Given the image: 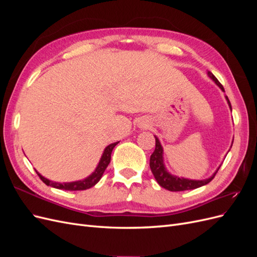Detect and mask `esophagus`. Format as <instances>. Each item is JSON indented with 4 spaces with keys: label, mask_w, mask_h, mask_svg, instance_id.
I'll return each instance as SVG.
<instances>
[{
    "label": "esophagus",
    "mask_w": 257,
    "mask_h": 257,
    "mask_svg": "<svg viewBox=\"0 0 257 257\" xmlns=\"http://www.w3.org/2000/svg\"><path fill=\"white\" fill-rule=\"evenodd\" d=\"M148 126V123H146V122H142L141 124H139V127H142V128H146Z\"/></svg>",
    "instance_id": "1"
}]
</instances>
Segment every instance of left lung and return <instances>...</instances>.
<instances>
[{"instance_id": "8db88e82", "label": "left lung", "mask_w": 257, "mask_h": 257, "mask_svg": "<svg viewBox=\"0 0 257 257\" xmlns=\"http://www.w3.org/2000/svg\"><path fill=\"white\" fill-rule=\"evenodd\" d=\"M208 76L217 85H219L220 89L224 92L223 85L219 82V80L215 78V76L211 72H208ZM225 97H226V100H227V103L229 105V108L231 109V105H230L228 97L227 96H225ZM154 138H155V150L150 157V168H151V172H152V174L155 178V180L158 181V183L162 186V188H164L168 191L179 192V191L194 190V189L200 188V186L206 185L210 181H211L212 179L214 178V176L216 175L217 170H219L220 167H221V166H219V168L216 169V172L211 177L208 178V179H204V180H191V179L180 178V177L174 176V175L169 174L167 172V169L164 165V160H163V147L161 146L159 138L157 136H154Z\"/></svg>"}]
</instances>
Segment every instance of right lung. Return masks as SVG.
Segmentation results:
<instances>
[{
    "instance_id": "1",
    "label": "right lung",
    "mask_w": 257,
    "mask_h": 257,
    "mask_svg": "<svg viewBox=\"0 0 257 257\" xmlns=\"http://www.w3.org/2000/svg\"><path fill=\"white\" fill-rule=\"evenodd\" d=\"M119 144V142L110 144L109 146H107L105 148V150L103 152L102 158L99 160V163L97 167L95 168L94 172H93L89 177H87L83 180H79V181H74V182H64V183H60V182H53L49 179L43 177L40 173L35 170L36 174L38 175V177L41 178V180L46 184L52 186V188H56L59 190H65V191H82V190H87L94 186L102 178L105 169L107 168V166L109 165L110 163V159H111V152L113 150V148Z\"/></svg>"
}]
</instances>
